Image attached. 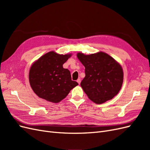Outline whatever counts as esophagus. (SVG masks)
<instances>
[{
  "label": "esophagus",
  "instance_id": "34e87169",
  "mask_svg": "<svg viewBox=\"0 0 150 150\" xmlns=\"http://www.w3.org/2000/svg\"><path fill=\"white\" fill-rule=\"evenodd\" d=\"M77 82H78V83L79 84L81 83V79H77Z\"/></svg>",
  "mask_w": 150,
  "mask_h": 150
}]
</instances>
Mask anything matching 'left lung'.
I'll use <instances>...</instances> for the list:
<instances>
[{
  "label": "left lung",
  "mask_w": 150,
  "mask_h": 150,
  "mask_svg": "<svg viewBox=\"0 0 150 150\" xmlns=\"http://www.w3.org/2000/svg\"><path fill=\"white\" fill-rule=\"evenodd\" d=\"M77 57L85 67L81 86L91 100L102 104L117 94L123 82V71L118 62L101 51L89 55L79 52Z\"/></svg>",
  "instance_id": "obj_1"
}]
</instances>
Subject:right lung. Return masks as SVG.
Returning a JSON list of instances; mask_svg holds the SVG:
<instances>
[{
  "mask_svg": "<svg viewBox=\"0 0 150 150\" xmlns=\"http://www.w3.org/2000/svg\"><path fill=\"white\" fill-rule=\"evenodd\" d=\"M71 54L62 55L49 52L31 66L30 85L38 96L47 101L57 103L64 99L78 83L72 81L71 72L63 67Z\"/></svg>",
  "mask_w": 150,
  "mask_h": 150,
  "instance_id": "add662e5",
  "label": "right lung"
}]
</instances>
